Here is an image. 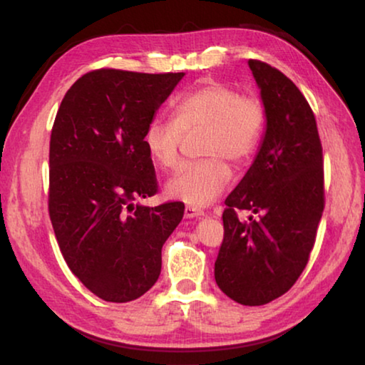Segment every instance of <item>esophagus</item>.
<instances>
[{
  "label": "esophagus",
  "mask_w": 365,
  "mask_h": 365,
  "mask_svg": "<svg viewBox=\"0 0 365 365\" xmlns=\"http://www.w3.org/2000/svg\"><path fill=\"white\" fill-rule=\"evenodd\" d=\"M201 215H205V212H202L201 209H197L195 206H187V207H185V217H187V219L201 217Z\"/></svg>",
  "instance_id": "1"
}]
</instances>
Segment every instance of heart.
I'll list each match as a JSON object with an SVG mask.
<instances>
[{"instance_id":"obj_1","label":"heart","mask_w":365,"mask_h":365,"mask_svg":"<svg viewBox=\"0 0 365 365\" xmlns=\"http://www.w3.org/2000/svg\"><path fill=\"white\" fill-rule=\"evenodd\" d=\"M172 122L153 119L143 133V146L154 164L174 168L182 133L202 128L200 153L206 158L183 163L165 183V193L190 206H206L232 180L225 159L242 164L257 150L265 127L262 103L240 95L224 83H207L174 103Z\"/></svg>"}]
</instances>
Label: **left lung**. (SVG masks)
Returning a JSON list of instances; mask_svg holds the SVG:
<instances>
[{"label": "left lung", "instance_id": "8db88e82", "mask_svg": "<svg viewBox=\"0 0 365 365\" xmlns=\"http://www.w3.org/2000/svg\"><path fill=\"white\" fill-rule=\"evenodd\" d=\"M248 66L261 90L265 132L225 200L214 277L228 298L262 306L285 294L309 261L324 212V159L316 117L298 86L261 61ZM238 208L253 215L240 221Z\"/></svg>", "mask_w": 365, "mask_h": 365}]
</instances>
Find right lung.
Masks as SVG:
<instances>
[{
    "label": "right lung",
    "mask_w": 365,
    "mask_h": 365,
    "mask_svg": "<svg viewBox=\"0 0 365 365\" xmlns=\"http://www.w3.org/2000/svg\"><path fill=\"white\" fill-rule=\"evenodd\" d=\"M183 76L88 72L54 119L49 219L72 274L104 301H133L156 283L163 245L183 217L182 202H133L158 191L143 133Z\"/></svg>",
    "instance_id": "obj_1"
}]
</instances>
